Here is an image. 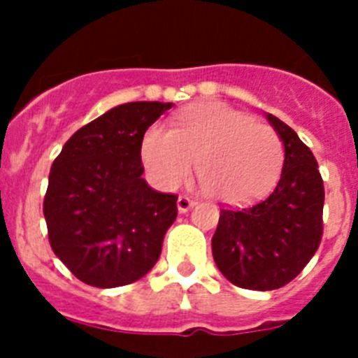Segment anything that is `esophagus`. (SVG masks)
I'll list each match as a JSON object with an SVG mask.
<instances>
[{
    "label": "esophagus",
    "mask_w": 358,
    "mask_h": 358,
    "mask_svg": "<svg viewBox=\"0 0 358 358\" xmlns=\"http://www.w3.org/2000/svg\"><path fill=\"white\" fill-rule=\"evenodd\" d=\"M197 202L194 201V199H189L188 195H181V197L177 199V210L181 211V213H186V211H189L192 208L195 206Z\"/></svg>",
    "instance_id": "obj_1"
}]
</instances>
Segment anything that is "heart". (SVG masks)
I'll return each mask as SVG.
<instances>
[{"label": "heart", "instance_id": "b5f03b06", "mask_svg": "<svg viewBox=\"0 0 358 358\" xmlns=\"http://www.w3.org/2000/svg\"><path fill=\"white\" fill-rule=\"evenodd\" d=\"M141 157L152 179L164 188L185 182L199 161L202 185L213 197L248 204L278 181L283 143L267 123L226 103L202 102L181 110L176 129L152 125L145 132Z\"/></svg>", "mask_w": 358, "mask_h": 358}]
</instances>
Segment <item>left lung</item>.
<instances>
[{
	"label": "left lung",
	"instance_id": "8db88e82",
	"mask_svg": "<svg viewBox=\"0 0 358 358\" xmlns=\"http://www.w3.org/2000/svg\"><path fill=\"white\" fill-rule=\"evenodd\" d=\"M285 145L273 194L245 208L220 210L211 249L218 271L236 287L274 290L301 273L322 238L324 186L314 154L299 136L267 115Z\"/></svg>",
	"mask_w": 358,
	"mask_h": 358
}]
</instances>
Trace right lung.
I'll list each match as a JSON object with an SVG mask.
<instances>
[{"mask_svg": "<svg viewBox=\"0 0 358 358\" xmlns=\"http://www.w3.org/2000/svg\"><path fill=\"white\" fill-rule=\"evenodd\" d=\"M170 107L131 102L107 110L78 129L53 161L43 204L50 245L87 285H129L159 258L177 195L145 182L141 143Z\"/></svg>", "mask_w": 358, "mask_h": 358, "instance_id": "1", "label": "right lung"}]
</instances>
